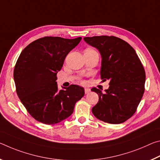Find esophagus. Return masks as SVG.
<instances>
[{
  "mask_svg": "<svg viewBox=\"0 0 160 160\" xmlns=\"http://www.w3.org/2000/svg\"><path fill=\"white\" fill-rule=\"evenodd\" d=\"M84 90H85V93L86 94H88L91 91V89H90V88H85Z\"/></svg>",
  "mask_w": 160,
  "mask_h": 160,
  "instance_id": "34e87169",
  "label": "esophagus"
}]
</instances>
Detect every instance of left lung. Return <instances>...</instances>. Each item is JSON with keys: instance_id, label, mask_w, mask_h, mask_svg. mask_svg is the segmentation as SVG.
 Listing matches in <instances>:
<instances>
[{"instance_id": "1", "label": "left lung", "mask_w": 160, "mask_h": 160, "mask_svg": "<svg viewBox=\"0 0 160 160\" xmlns=\"http://www.w3.org/2000/svg\"><path fill=\"white\" fill-rule=\"evenodd\" d=\"M83 40L101 56V77L109 81L102 92L96 88L98 102L92 112L98 120L119 124L135 113L145 91V72L139 57L126 42L113 36L87 37Z\"/></svg>"}]
</instances>
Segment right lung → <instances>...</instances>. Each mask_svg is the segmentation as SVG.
<instances>
[{"mask_svg":"<svg viewBox=\"0 0 160 160\" xmlns=\"http://www.w3.org/2000/svg\"><path fill=\"white\" fill-rule=\"evenodd\" d=\"M81 40L44 37L28 44L18 57L13 73L16 92L38 121L47 125L62 121L72 114L76 103L84 96V88L79 86L59 90L56 82L65 57Z\"/></svg>","mask_w":160,"mask_h":160,"instance_id":"1","label":"right lung"}]
</instances>
